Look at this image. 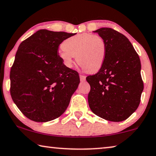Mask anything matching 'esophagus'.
Here are the masks:
<instances>
[{"instance_id":"esophagus-1","label":"esophagus","mask_w":156,"mask_h":156,"mask_svg":"<svg viewBox=\"0 0 156 156\" xmlns=\"http://www.w3.org/2000/svg\"><path fill=\"white\" fill-rule=\"evenodd\" d=\"M80 81H85L86 80V76L83 75H80Z\"/></svg>"}]
</instances>
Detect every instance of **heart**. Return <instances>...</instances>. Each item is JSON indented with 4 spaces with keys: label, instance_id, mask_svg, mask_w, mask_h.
<instances>
[{
    "label": "heart",
    "instance_id": "heart-1",
    "mask_svg": "<svg viewBox=\"0 0 156 156\" xmlns=\"http://www.w3.org/2000/svg\"><path fill=\"white\" fill-rule=\"evenodd\" d=\"M62 47L59 55L69 68L72 67L76 56L78 65L89 73L98 71L104 63L106 44L99 35L90 33L76 34L64 41Z\"/></svg>",
    "mask_w": 156,
    "mask_h": 156
}]
</instances>
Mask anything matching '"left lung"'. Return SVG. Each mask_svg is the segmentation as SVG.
Wrapping results in <instances>:
<instances>
[{
  "label": "left lung",
  "mask_w": 156,
  "mask_h": 156,
  "mask_svg": "<svg viewBox=\"0 0 156 156\" xmlns=\"http://www.w3.org/2000/svg\"><path fill=\"white\" fill-rule=\"evenodd\" d=\"M105 40L106 56L97 73L86 78L90 85L91 111L110 122H122L137 110L144 83L139 55L126 37L110 28L94 31Z\"/></svg>",
  "instance_id": "1"
}]
</instances>
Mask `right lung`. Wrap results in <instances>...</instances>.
I'll return each instance as SVG.
<instances>
[{
    "label": "right lung",
    "instance_id": "1",
    "mask_svg": "<svg viewBox=\"0 0 156 156\" xmlns=\"http://www.w3.org/2000/svg\"><path fill=\"white\" fill-rule=\"evenodd\" d=\"M76 34L39 30L19 45L10 70V94L29 119L48 122L67 108L80 78L64 65L58 48Z\"/></svg>",
    "mask_w": 156,
    "mask_h": 156
}]
</instances>
